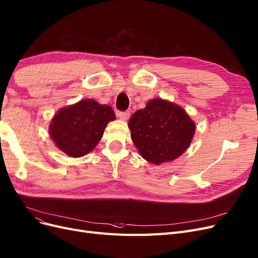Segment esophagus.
Listing matches in <instances>:
<instances>
[{
    "label": "esophagus",
    "mask_w": 258,
    "mask_h": 258,
    "mask_svg": "<svg viewBox=\"0 0 258 258\" xmlns=\"http://www.w3.org/2000/svg\"><path fill=\"white\" fill-rule=\"evenodd\" d=\"M117 114L121 120H127L130 118L131 112L130 111H119Z\"/></svg>",
    "instance_id": "34e87169"
}]
</instances>
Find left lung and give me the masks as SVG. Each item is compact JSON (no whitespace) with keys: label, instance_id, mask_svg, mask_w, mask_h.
Here are the masks:
<instances>
[{"label":"left lung","instance_id":"1","mask_svg":"<svg viewBox=\"0 0 258 258\" xmlns=\"http://www.w3.org/2000/svg\"><path fill=\"white\" fill-rule=\"evenodd\" d=\"M128 127L140 155L159 165L184 153L192 140L196 124L182 107L154 99L133 114Z\"/></svg>","mask_w":258,"mask_h":258}]
</instances>
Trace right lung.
Instances as JSON below:
<instances>
[{
  "label": "right lung",
  "instance_id": "right-lung-1",
  "mask_svg": "<svg viewBox=\"0 0 258 258\" xmlns=\"http://www.w3.org/2000/svg\"><path fill=\"white\" fill-rule=\"evenodd\" d=\"M116 116L108 105L83 100L57 112L50 134L56 147L72 157L89 153L98 145L107 123Z\"/></svg>",
  "mask_w": 258,
  "mask_h": 258
}]
</instances>
